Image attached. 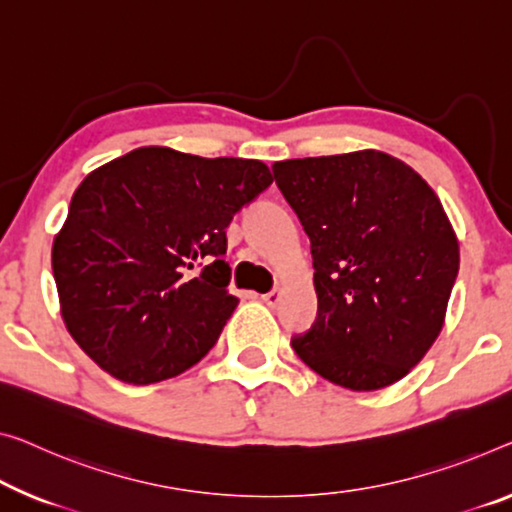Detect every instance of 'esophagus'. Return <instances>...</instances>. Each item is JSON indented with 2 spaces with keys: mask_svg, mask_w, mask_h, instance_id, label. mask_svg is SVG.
I'll list each match as a JSON object with an SVG mask.
<instances>
[{
  "mask_svg": "<svg viewBox=\"0 0 512 512\" xmlns=\"http://www.w3.org/2000/svg\"><path fill=\"white\" fill-rule=\"evenodd\" d=\"M261 300L267 304V306H277L279 302H281V290L279 288H274V290H270V293H265Z\"/></svg>",
  "mask_w": 512,
  "mask_h": 512,
  "instance_id": "esophagus-1",
  "label": "esophagus"
}]
</instances>
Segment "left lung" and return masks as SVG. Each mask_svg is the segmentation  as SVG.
Instances as JSON below:
<instances>
[{
	"mask_svg": "<svg viewBox=\"0 0 512 512\" xmlns=\"http://www.w3.org/2000/svg\"><path fill=\"white\" fill-rule=\"evenodd\" d=\"M311 240L318 316L290 345L350 391H377L426 357L444 327L460 247L442 201L382 151L272 164Z\"/></svg>",
	"mask_w": 512,
	"mask_h": 512,
	"instance_id": "1",
	"label": "left lung"
}]
</instances>
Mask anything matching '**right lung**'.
I'll return each mask as SVG.
<instances>
[{
	"label": "right lung",
	"mask_w": 512,
	"mask_h": 512,
	"mask_svg": "<svg viewBox=\"0 0 512 512\" xmlns=\"http://www.w3.org/2000/svg\"><path fill=\"white\" fill-rule=\"evenodd\" d=\"M261 160L144 146L86 176L54 235L75 343L112 377L153 384L208 355L238 306L226 226L272 185Z\"/></svg>",
	"instance_id": "right-lung-1"
}]
</instances>
